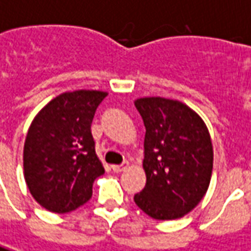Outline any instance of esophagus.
<instances>
[{
    "mask_svg": "<svg viewBox=\"0 0 251 251\" xmlns=\"http://www.w3.org/2000/svg\"><path fill=\"white\" fill-rule=\"evenodd\" d=\"M126 168H127V162H125V163H122V165H112V166H111L112 172H115V173H119V172L125 170Z\"/></svg>",
    "mask_w": 251,
    "mask_h": 251,
    "instance_id": "1",
    "label": "esophagus"
}]
</instances>
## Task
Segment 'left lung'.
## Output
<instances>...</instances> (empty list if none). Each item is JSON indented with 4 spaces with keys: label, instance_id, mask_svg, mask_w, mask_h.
I'll use <instances>...</instances> for the list:
<instances>
[{
    "label": "left lung",
    "instance_id": "left-lung-1",
    "mask_svg": "<svg viewBox=\"0 0 251 251\" xmlns=\"http://www.w3.org/2000/svg\"><path fill=\"white\" fill-rule=\"evenodd\" d=\"M144 126L147 183L134 195L155 220H176L197 206L209 188L213 146L202 118L181 101L143 97L134 101Z\"/></svg>",
    "mask_w": 251,
    "mask_h": 251
}]
</instances>
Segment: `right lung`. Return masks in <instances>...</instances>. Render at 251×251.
Wrapping results in <instances>:
<instances>
[{"label":"right lung","mask_w":251,"mask_h":251,"mask_svg":"<svg viewBox=\"0 0 251 251\" xmlns=\"http://www.w3.org/2000/svg\"><path fill=\"white\" fill-rule=\"evenodd\" d=\"M100 90H74L54 97L30 125L25 141V180L47 210L68 213L92 198L93 181L104 173L90 125Z\"/></svg>","instance_id":"obj_1"}]
</instances>
